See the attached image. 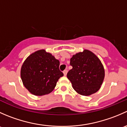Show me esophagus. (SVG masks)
Here are the masks:
<instances>
[{
  "label": "esophagus",
  "mask_w": 127,
  "mask_h": 127,
  "mask_svg": "<svg viewBox=\"0 0 127 127\" xmlns=\"http://www.w3.org/2000/svg\"><path fill=\"white\" fill-rule=\"evenodd\" d=\"M67 69L64 70V71H63V74H64V75H67Z\"/></svg>",
  "instance_id": "esophagus-1"
}]
</instances>
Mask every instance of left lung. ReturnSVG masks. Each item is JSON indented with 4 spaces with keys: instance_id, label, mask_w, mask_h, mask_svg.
I'll list each match as a JSON object with an SVG mask.
<instances>
[{
    "instance_id": "left-lung-1",
    "label": "left lung",
    "mask_w": 127,
    "mask_h": 127,
    "mask_svg": "<svg viewBox=\"0 0 127 127\" xmlns=\"http://www.w3.org/2000/svg\"><path fill=\"white\" fill-rule=\"evenodd\" d=\"M70 64L72 69L67 72V77L77 93L89 96L99 90L104 79V69L93 52L84 50L74 55Z\"/></svg>"
}]
</instances>
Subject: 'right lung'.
I'll use <instances>...</instances> for the list:
<instances>
[{
  "label": "right lung",
  "instance_id": "obj_1",
  "mask_svg": "<svg viewBox=\"0 0 127 127\" xmlns=\"http://www.w3.org/2000/svg\"><path fill=\"white\" fill-rule=\"evenodd\" d=\"M60 61L45 50L30 55L21 69L23 84L31 93L42 96L51 93L63 73L59 69Z\"/></svg>",
  "mask_w": 127,
  "mask_h": 127
}]
</instances>
